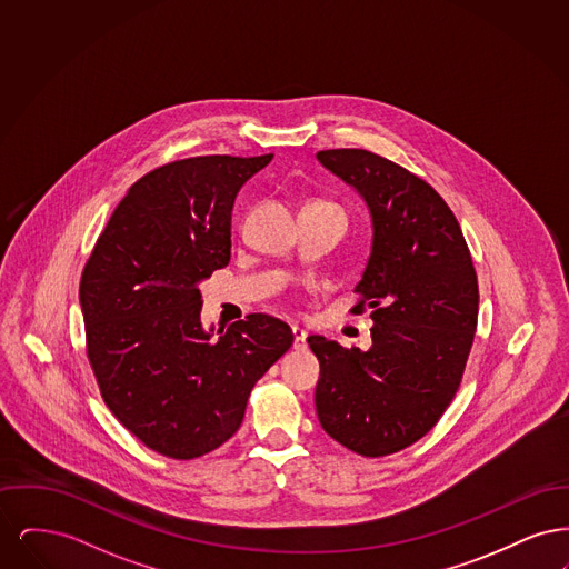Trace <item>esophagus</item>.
Listing matches in <instances>:
<instances>
[{"label":"esophagus","instance_id":"esophagus-1","mask_svg":"<svg viewBox=\"0 0 569 569\" xmlns=\"http://www.w3.org/2000/svg\"><path fill=\"white\" fill-rule=\"evenodd\" d=\"M292 335H295V350H305L307 348V332L298 326H292Z\"/></svg>","mask_w":569,"mask_h":569}]
</instances>
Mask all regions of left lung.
<instances>
[{
  "label": "left lung",
  "mask_w": 569,
  "mask_h": 569,
  "mask_svg": "<svg viewBox=\"0 0 569 569\" xmlns=\"http://www.w3.org/2000/svg\"><path fill=\"white\" fill-rule=\"evenodd\" d=\"M316 158L373 221L352 309H373V343L362 352L307 339L320 360L316 409L335 441L376 459L416 443L452 403L478 326V277L457 217L427 181L365 149Z\"/></svg>",
  "instance_id": "obj_1"
}]
</instances>
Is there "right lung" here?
<instances>
[{"label":"right lung","instance_id":"add662e5","mask_svg":"<svg viewBox=\"0 0 569 569\" xmlns=\"http://www.w3.org/2000/svg\"><path fill=\"white\" fill-rule=\"evenodd\" d=\"M202 156L138 179L82 269L87 358L112 416L147 448L198 459L239 431L256 381L290 350L267 313L207 332L200 283L230 262L232 207L271 162Z\"/></svg>","mask_w":569,"mask_h":569}]
</instances>
